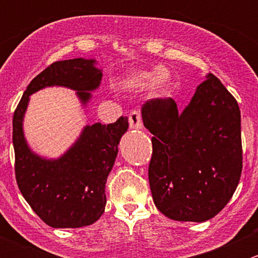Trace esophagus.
<instances>
[{"label": "esophagus", "mask_w": 258, "mask_h": 258, "mask_svg": "<svg viewBox=\"0 0 258 258\" xmlns=\"http://www.w3.org/2000/svg\"><path fill=\"white\" fill-rule=\"evenodd\" d=\"M130 128L131 130H141L142 128V118L141 113L139 111H132L130 113Z\"/></svg>", "instance_id": "1"}]
</instances>
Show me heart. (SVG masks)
I'll return each mask as SVG.
<instances>
[{
  "label": "heart",
  "mask_w": 258,
  "mask_h": 258,
  "mask_svg": "<svg viewBox=\"0 0 258 258\" xmlns=\"http://www.w3.org/2000/svg\"><path fill=\"white\" fill-rule=\"evenodd\" d=\"M170 83V74L162 66L153 67L146 71L131 72L124 80V85L132 88H147L155 85V91L158 95H163L168 90Z\"/></svg>",
  "instance_id": "1"
}]
</instances>
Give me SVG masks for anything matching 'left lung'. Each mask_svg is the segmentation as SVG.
<instances>
[{"instance_id": "1", "label": "left lung", "mask_w": 258, "mask_h": 258, "mask_svg": "<svg viewBox=\"0 0 258 258\" xmlns=\"http://www.w3.org/2000/svg\"><path fill=\"white\" fill-rule=\"evenodd\" d=\"M142 119L153 135L148 179L166 217L205 222L231 200L242 172L237 101L212 74L179 111L172 98L150 100Z\"/></svg>"}]
</instances>
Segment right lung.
Listing matches in <instances>:
<instances>
[{
    "label": "right lung",
    "mask_w": 258,
    "mask_h": 258,
    "mask_svg": "<svg viewBox=\"0 0 258 258\" xmlns=\"http://www.w3.org/2000/svg\"><path fill=\"white\" fill-rule=\"evenodd\" d=\"M96 59L74 58L53 62L31 81L14 113L12 141L15 172L21 194L31 209L53 228H79L92 225L105 212V187L118 152L128 118L114 123L87 124L75 144L58 158L33 152L23 134V117L30 96L52 86L76 91L83 107L102 80Z\"/></svg>",
    "instance_id": "right-lung-1"
}]
</instances>
